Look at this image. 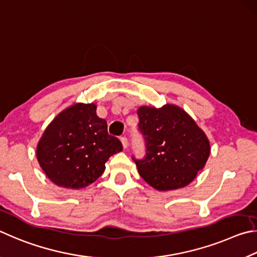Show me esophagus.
I'll return each instance as SVG.
<instances>
[{
    "instance_id": "obj_1",
    "label": "esophagus",
    "mask_w": 257,
    "mask_h": 257,
    "mask_svg": "<svg viewBox=\"0 0 257 257\" xmlns=\"http://www.w3.org/2000/svg\"><path fill=\"white\" fill-rule=\"evenodd\" d=\"M120 141H121V145H123L124 149H127V147H128V140H127V138H126V137L120 138Z\"/></svg>"
}]
</instances>
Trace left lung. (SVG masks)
<instances>
[{
	"mask_svg": "<svg viewBox=\"0 0 257 257\" xmlns=\"http://www.w3.org/2000/svg\"><path fill=\"white\" fill-rule=\"evenodd\" d=\"M139 131L145 138L146 156L132 157L140 176L158 191L186 186L203 169L210 155L204 132L182 108L142 106Z\"/></svg>",
	"mask_w": 257,
	"mask_h": 257,
	"instance_id": "left-lung-1",
	"label": "left lung"
}]
</instances>
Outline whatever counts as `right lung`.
Instances as JSON below:
<instances>
[{
  "label": "right lung",
  "mask_w": 257,
  "mask_h": 257,
  "mask_svg": "<svg viewBox=\"0 0 257 257\" xmlns=\"http://www.w3.org/2000/svg\"><path fill=\"white\" fill-rule=\"evenodd\" d=\"M93 103H75L60 112L45 130L37 146V159L56 185L79 190L102 175L109 157L123 150L109 136L105 119Z\"/></svg>",
  "instance_id": "right-lung-1"
}]
</instances>
